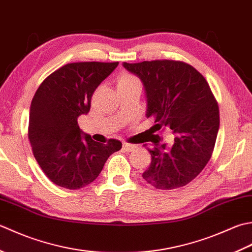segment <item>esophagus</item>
I'll return each instance as SVG.
<instances>
[{
	"label": "esophagus",
	"instance_id": "obj_1",
	"mask_svg": "<svg viewBox=\"0 0 252 252\" xmlns=\"http://www.w3.org/2000/svg\"><path fill=\"white\" fill-rule=\"evenodd\" d=\"M123 149H124V150L127 151V152H130V151L136 150L137 146L136 145H131V143L124 142V143H123Z\"/></svg>",
	"mask_w": 252,
	"mask_h": 252
}]
</instances>
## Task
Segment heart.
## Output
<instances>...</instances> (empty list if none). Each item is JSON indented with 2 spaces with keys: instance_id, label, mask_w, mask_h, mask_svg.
I'll use <instances>...</instances> for the list:
<instances>
[{
  "instance_id": "obj_1",
  "label": "heart",
  "mask_w": 252,
  "mask_h": 252,
  "mask_svg": "<svg viewBox=\"0 0 252 252\" xmlns=\"http://www.w3.org/2000/svg\"><path fill=\"white\" fill-rule=\"evenodd\" d=\"M116 86H117V90H120V89L130 88V87H135V86L141 87V83L135 75L129 74V73H123L119 76V78H117Z\"/></svg>"
}]
</instances>
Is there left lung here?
<instances>
[{"mask_svg": "<svg viewBox=\"0 0 252 252\" xmlns=\"http://www.w3.org/2000/svg\"><path fill=\"white\" fill-rule=\"evenodd\" d=\"M123 66L141 79L147 95V117H153L152 132L171 129V143L158 135L148 151L151 164L145 181L161 190L186 186L211 158L220 127L218 102L204 77L181 61L156 60Z\"/></svg>", "mask_w": 252, "mask_h": 252, "instance_id": "left-lung-1", "label": "left lung"}]
</instances>
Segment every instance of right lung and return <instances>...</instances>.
Segmentation results:
<instances>
[{
    "label": "right lung",
    "instance_id": "add662e5",
    "mask_svg": "<svg viewBox=\"0 0 252 252\" xmlns=\"http://www.w3.org/2000/svg\"><path fill=\"white\" fill-rule=\"evenodd\" d=\"M119 62H79L62 66L35 91L30 105L28 138L33 156L51 182L66 189L88 186L122 142L91 139L77 119L90 111L91 96Z\"/></svg>",
    "mask_w": 252,
    "mask_h": 252
}]
</instances>
